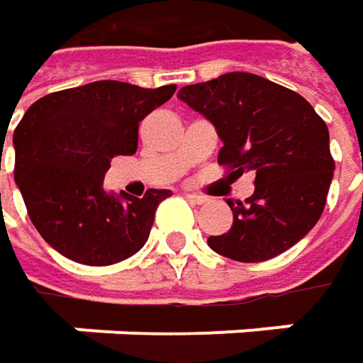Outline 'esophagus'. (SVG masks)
Wrapping results in <instances>:
<instances>
[{
  "label": "esophagus",
  "mask_w": 363,
  "mask_h": 363,
  "mask_svg": "<svg viewBox=\"0 0 363 363\" xmlns=\"http://www.w3.org/2000/svg\"><path fill=\"white\" fill-rule=\"evenodd\" d=\"M186 199H189V201H193V203H197V205H203V203H207V201H209V197L199 195V193H186Z\"/></svg>",
  "instance_id": "1"
}]
</instances>
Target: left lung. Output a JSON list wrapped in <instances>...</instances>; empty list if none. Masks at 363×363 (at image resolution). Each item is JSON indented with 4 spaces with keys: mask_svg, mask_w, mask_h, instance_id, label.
<instances>
[{
    "mask_svg": "<svg viewBox=\"0 0 363 363\" xmlns=\"http://www.w3.org/2000/svg\"><path fill=\"white\" fill-rule=\"evenodd\" d=\"M211 121L223 142L217 162L231 177L254 170V195L228 199L233 225L207 238L217 254L264 262L303 240L325 209L335 160L329 130L313 105L252 72H228L179 93Z\"/></svg>",
    "mask_w": 363,
    "mask_h": 363,
    "instance_id": "obj_1",
    "label": "left lung"
}]
</instances>
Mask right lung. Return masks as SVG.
<instances>
[{"instance_id": "add662e5", "label": "right lung", "mask_w": 363, "mask_h": 363, "mask_svg": "<svg viewBox=\"0 0 363 363\" xmlns=\"http://www.w3.org/2000/svg\"><path fill=\"white\" fill-rule=\"evenodd\" d=\"M177 85L144 89L95 81L32 103L13 132V179L30 221L65 258L109 266L134 256L150 235L158 205L172 193L144 197L105 193L116 156L138 150L140 121L166 103Z\"/></svg>"}]
</instances>
